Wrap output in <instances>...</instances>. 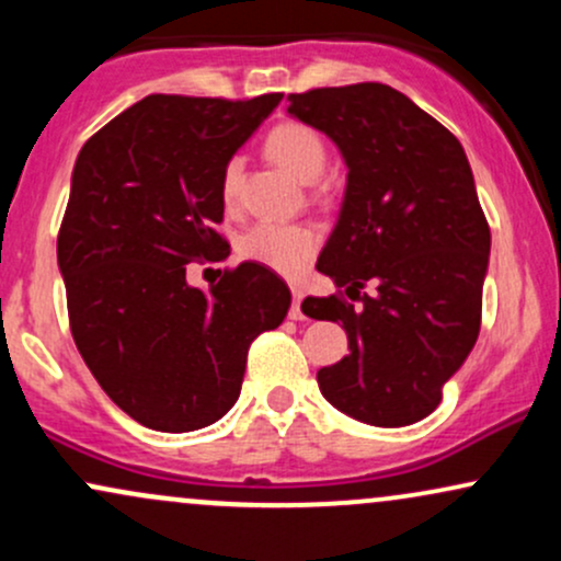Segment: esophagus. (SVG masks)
<instances>
[{
	"label": "esophagus",
	"instance_id": "esophagus-1",
	"mask_svg": "<svg viewBox=\"0 0 561 561\" xmlns=\"http://www.w3.org/2000/svg\"><path fill=\"white\" fill-rule=\"evenodd\" d=\"M302 289L300 287H293V308H289V319L293 321H300L302 319Z\"/></svg>",
	"mask_w": 561,
	"mask_h": 561
}]
</instances>
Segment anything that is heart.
I'll use <instances>...</instances> for the list:
<instances>
[{
	"instance_id": "b5f03b06",
	"label": "heart",
	"mask_w": 561,
	"mask_h": 561,
	"mask_svg": "<svg viewBox=\"0 0 561 561\" xmlns=\"http://www.w3.org/2000/svg\"><path fill=\"white\" fill-rule=\"evenodd\" d=\"M268 158L276 160L300 182H313L327 169V141L317 128L287 121L274 126L266 137ZM242 158L227 160L221 171V197L234 205L242 186ZM319 248L317 229L308 224L259 221L240 237V255L279 274H298Z\"/></svg>"
}]
</instances>
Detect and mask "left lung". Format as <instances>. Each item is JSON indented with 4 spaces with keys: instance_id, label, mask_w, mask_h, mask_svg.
I'll return each mask as SVG.
<instances>
[{
    "instance_id": "1",
    "label": "left lung",
    "mask_w": 561,
    "mask_h": 561,
    "mask_svg": "<svg viewBox=\"0 0 561 561\" xmlns=\"http://www.w3.org/2000/svg\"><path fill=\"white\" fill-rule=\"evenodd\" d=\"M287 100V113L324 131L347 165L343 208L317 263L344 293L300 306L340 321L351 347L319 369L321 396L375 427L420 422L480 334L491 229L465 147L385 83Z\"/></svg>"
}]
</instances>
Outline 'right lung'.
Segmentation results:
<instances>
[{"label":"right lung","instance_id":"obj_1","mask_svg":"<svg viewBox=\"0 0 561 561\" xmlns=\"http://www.w3.org/2000/svg\"><path fill=\"white\" fill-rule=\"evenodd\" d=\"M282 102L150 94L81 147L57 234L76 347L100 388L160 433L208 427L240 398L248 347L287 317L289 287L261 263L210 293L192 261H224L221 171Z\"/></svg>","mask_w":561,"mask_h":561}]
</instances>
